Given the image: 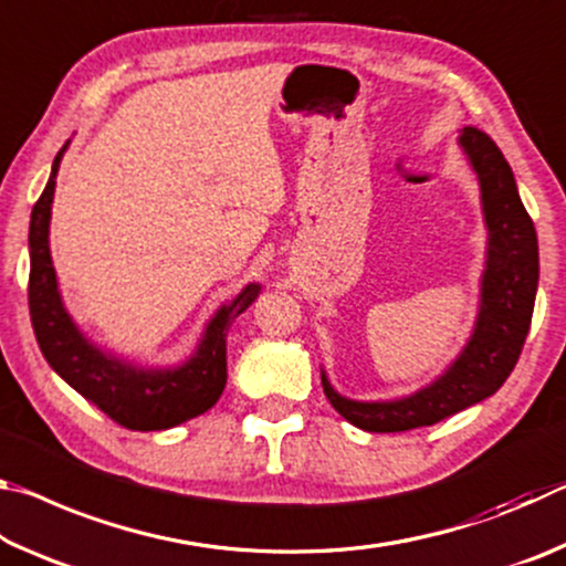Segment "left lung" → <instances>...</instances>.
I'll return each mask as SVG.
<instances>
[{"mask_svg":"<svg viewBox=\"0 0 566 566\" xmlns=\"http://www.w3.org/2000/svg\"><path fill=\"white\" fill-rule=\"evenodd\" d=\"M459 147L476 171L486 224V262L474 332L444 375L401 399H347L334 391L322 371V387L332 407L364 432L429 427L492 397L512 375L530 334L539 284V247L532 217L516 191L512 167L484 132L464 127Z\"/></svg>","mask_w":566,"mask_h":566,"instance_id":"left-lung-1","label":"left lung"}]
</instances>
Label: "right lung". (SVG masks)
Instances as JSON below:
<instances>
[{
    "mask_svg": "<svg viewBox=\"0 0 566 566\" xmlns=\"http://www.w3.org/2000/svg\"><path fill=\"white\" fill-rule=\"evenodd\" d=\"M66 147L70 142L56 151L30 222V314L44 359L66 385L132 432H159L205 415L227 385V332L262 286L247 284L232 302L219 306L195 354L179 367H137L102 352L64 310L50 254L54 185Z\"/></svg>",
    "mask_w": 566,
    "mask_h": 566,
    "instance_id": "right-lung-1",
    "label": "right lung"
}]
</instances>
